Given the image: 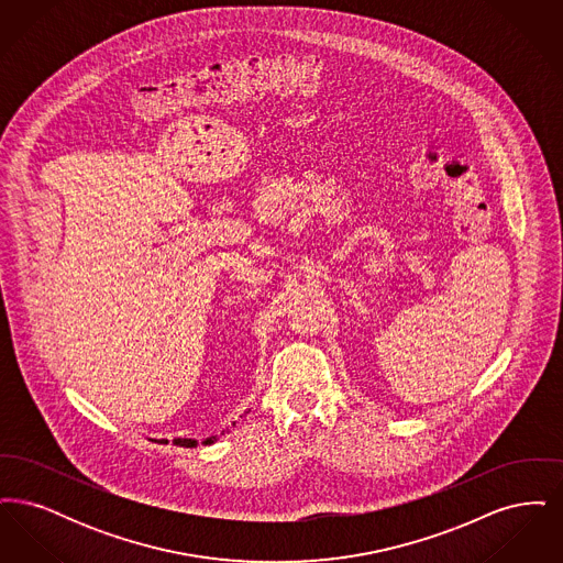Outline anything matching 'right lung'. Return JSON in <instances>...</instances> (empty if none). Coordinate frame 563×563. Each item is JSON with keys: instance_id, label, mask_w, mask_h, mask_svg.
I'll list each match as a JSON object with an SVG mask.
<instances>
[{"instance_id": "1", "label": "right lung", "mask_w": 563, "mask_h": 563, "mask_svg": "<svg viewBox=\"0 0 563 563\" xmlns=\"http://www.w3.org/2000/svg\"><path fill=\"white\" fill-rule=\"evenodd\" d=\"M214 439H217V437H209V439H205L202 443H205V445H211ZM162 443H164V441H162ZM166 443H168V441H166ZM173 443H175V445H179V448H196V445H198L194 439H175Z\"/></svg>"}]
</instances>
